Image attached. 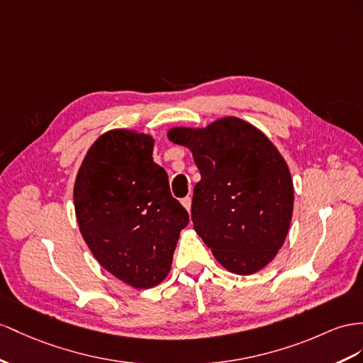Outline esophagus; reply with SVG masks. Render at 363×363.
I'll list each match as a JSON object with an SVG mask.
<instances>
[{
    "label": "esophagus",
    "mask_w": 363,
    "mask_h": 363,
    "mask_svg": "<svg viewBox=\"0 0 363 363\" xmlns=\"http://www.w3.org/2000/svg\"><path fill=\"white\" fill-rule=\"evenodd\" d=\"M181 203H182L185 210L190 211V208H191V198L190 196H185L184 199H181Z\"/></svg>",
    "instance_id": "34e87169"
}]
</instances>
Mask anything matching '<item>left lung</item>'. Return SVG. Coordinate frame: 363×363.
<instances>
[{"instance_id": "8db88e82", "label": "left lung", "mask_w": 363, "mask_h": 363, "mask_svg": "<svg viewBox=\"0 0 363 363\" xmlns=\"http://www.w3.org/2000/svg\"><path fill=\"white\" fill-rule=\"evenodd\" d=\"M167 136L190 148L201 173L191 201L196 233L228 272L262 270L284 245L293 216L294 189L282 155L235 116L203 128L173 127Z\"/></svg>"}]
</instances>
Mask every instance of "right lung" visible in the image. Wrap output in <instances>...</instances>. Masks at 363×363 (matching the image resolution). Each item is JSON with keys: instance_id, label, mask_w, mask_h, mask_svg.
Segmentation results:
<instances>
[{"instance_id": "obj_1", "label": "right lung", "mask_w": 363, "mask_h": 363, "mask_svg": "<svg viewBox=\"0 0 363 363\" xmlns=\"http://www.w3.org/2000/svg\"><path fill=\"white\" fill-rule=\"evenodd\" d=\"M155 139L133 130L101 135L82 161L73 201L79 231L102 268L133 288L169 274L189 213L153 162Z\"/></svg>"}]
</instances>
